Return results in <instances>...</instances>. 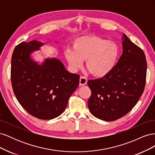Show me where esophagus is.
<instances>
[{"instance_id":"1","label":"esophagus","mask_w":155,"mask_h":155,"mask_svg":"<svg viewBox=\"0 0 155 155\" xmlns=\"http://www.w3.org/2000/svg\"><path fill=\"white\" fill-rule=\"evenodd\" d=\"M87 83V79L84 76H81L80 79H79V85L80 86L85 85Z\"/></svg>"}]
</instances>
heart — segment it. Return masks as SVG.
Segmentation results:
<instances>
[{"mask_svg":"<svg viewBox=\"0 0 155 155\" xmlns=\"http://www.w3.org/2000/svg\"><path fill=\"white\" fill-rule=\"evenodd\" d=\"M73 48L65 51L70 67L76 70L86 59L88 71L99 78L105 76L114 69L120 54L116 43L94 35L79 37L74 41Z\"/></svg>","mask_w":155,"mask_h":155,"instance_id":"1","label":"heart"}]
</instances>
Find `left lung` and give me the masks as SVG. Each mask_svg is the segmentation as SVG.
Listing matches in <instances>:
<instances>
[{"label": "left lung", "mask_w": 155, "mask_h": 155, "mask_svg": "<svg viewBox=\"0 0 155 155\" xmlns=\"http://www.w3.org/2000/svg\"><path fill=\"white\" fill-rule=\"evenodd\" d=\"M123 53L112 71L101 78L89 79L91 96L88 107L92 115L114 121L132 110L143 92L147 61L143 51L125 34Z\"/></svg>", "instance_id": "obj_1"}]
</instances>
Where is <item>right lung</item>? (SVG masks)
I'll return each mask as SVG.
<instances>
[{
    "mask_svg": "<svg viewBox=\"0 0 155 155\" xmlns=\"http://www.w3.org/2000/svg\"><path fill=\"white\" fill-rule=\"evenodd\" d=\"M37 41H23L14 49L11 80L14 94L31 116L51 120L61 114L79 83V75L68 72L55 58L46 59L39 65L30 57L43 45Z\"/></svg>",
    "mask_w": 155,
    "mask_h": 155,
    "instance_id": "obj_1",
    "label": "right lung"
}]
</instances>
